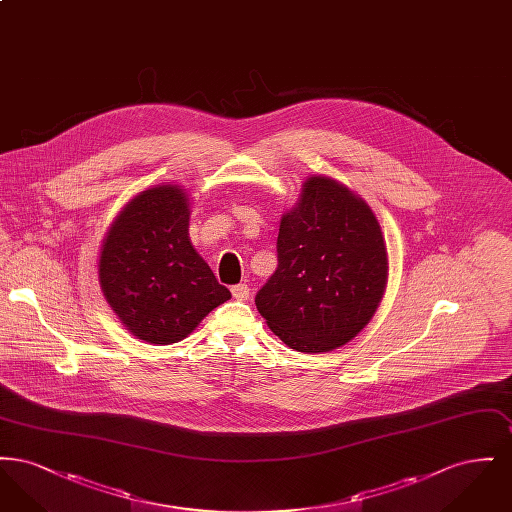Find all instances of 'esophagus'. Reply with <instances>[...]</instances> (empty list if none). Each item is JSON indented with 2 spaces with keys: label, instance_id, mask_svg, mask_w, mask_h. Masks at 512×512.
Wrapping results in <instances>:
<instances>
[{
  "label": "esophagus",
  "instance_id": "1",
  "mask_svg": "<svg viewBox=\"0 0 512 512\" xmlns=\"http://www.w3.org/2000/svg\"><path fill=\"white\" fill-rule=\"evenodd\" d=\"M232 295H234V299H238V301L249 299V288H247V284L232 286Z\"/></svg>",
  "mask_w": 512,
  "mask_h": 512
}]
</instances>
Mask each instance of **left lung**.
I'll return each mask as SVG.
<instances>
[{
    "instance_id": "1",
    "label": "left lung",
    "mask_w": 512,
    "mask_h": 512,
    "mask_svg": "<svg viewBox=\"0 0 512 512\" xmlns=\"http://www.w3.org/2000/svg\"><path fill=\"white\" fill-rule=\"evenodd\" d=\"M388 276V245L370 205L338 180L313 174L282 215L278 268L255 305L288 347L326 353L370 322Z\"/></svg>"
}]
</instances>
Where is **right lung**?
Returning <instances> with one entry per match:
<instances>
[{"label": "right lung", "mask_w": 512, "mask_h": 512, "mask_svg": "<svg viewBox=\"0 0 512 512\" xmlns=\"http://www.w3.org/2000/svg\"><path fill=\"white\" fill-rule=\"evenodd\" d=\"M190 194L161 184L132 197L99 251V288L138 340L169 345L230 299L190 240Z\"/></svg>", "instance_id": "add662e5"}]
</instances>
